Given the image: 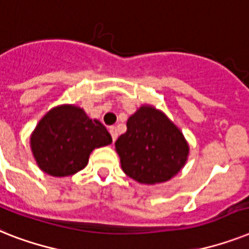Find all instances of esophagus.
I'll list each match as a JSON object with an SVG mask.
<instances>
[{"label":"esophagus","instance_id":"34e87169","mask_svg":"<svg viewBox=\"0 0 249 249\" xmlns=\"http://www.w3.org/2000/svg\"><path fill=\"white\" fill-rule=\"evenodd\" d=\"M110 134L111 137H112V141H116V138H118V130H116V126H111L110 128Z\"/></svg>","mask_w":249,"mask_h":249}]
</instances>
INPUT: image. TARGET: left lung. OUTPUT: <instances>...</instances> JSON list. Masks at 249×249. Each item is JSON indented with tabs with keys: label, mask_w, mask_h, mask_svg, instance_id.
I'll return each mask as SVG.
<instances>
[{
	"label": "left lung",
	"mask_w": 249,
	"mask_h": 249,
	"mask_svg": "<svg viewBox=\"0 0 249 249\" xmlns=\"http://www.w3.org/2000/svg\"><path fill=\"white\" fill-rule=\"evenodd\" d=\"M121 169L141 184L165 183L187 163L189 144L165 112L142 105L126 121V131L115 142Z\"/></svg>",
	"instance_id": "left-lung-1"
}]
</instances>
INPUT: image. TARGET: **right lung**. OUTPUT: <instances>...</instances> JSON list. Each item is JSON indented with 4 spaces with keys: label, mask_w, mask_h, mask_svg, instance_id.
Listing matches in <instances>:
<instances>
[{
    "label": "right lung",
    "mask_w": 249,
    "mask_h": 249,
    "mask_svg": "<svg viewBox=\"0 0 249 249\" xmlns=\"http://www.w3.org/2000/svg\"><path fill=\"white\" fill-rule=\"evenodd\" d=\"M111 143L106 126L75 105L51 108L30 134V149L38 167L56 178L83 170L93 149Z\"/></svg>",
    "instance_id": "right-lung-1"
}]
</instances>
